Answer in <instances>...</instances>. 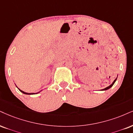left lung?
Returning <instances> with one entry per match:
<instances>
[{
  "label": "left lung",
  "instance_id": "left-lung-1",
  "mask_svg": "<svg viewBox=\"0 0 133 133\" xmlns=\"http://www.w3.org/2000/svg\"><path fill=\"white\" fill-rule=\"evenodd\" d=\"M117 77H118V76H117ZM117 78H116V79L114 80V82H113V83H112V84H111L110 85V86H109L107 87V88H104V89H101V91H106V90L109 89H110V88H112V87L113 86V85H114V83H115V81H117Z\"/></svg>",
  "mask_w": 133,
  "mask_h": 133
}]
</instances>
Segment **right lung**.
Listing matches in <instances>:
<instances>
[{
    "instance_id": "add662e5",
    "label": "right lung",
    "mask_w": 133,
    "mask_h": 133,
    "mask_svg": "<svg viewBox=\"0 0 133 133\" xmlns=\"http://www.w3.org/2000/svg\"><path fill=\"white\" fill-rule=\"evenodd\" d=\"M18 89L19 90V91L21 92H22V93H23V94H28V95H32V94H38V93L40 92L41 91H39V92H38L36 93V94H35V93H28V92H24V91H21V89H19V88H18Z\"/></svg>"
}]
</instances>
